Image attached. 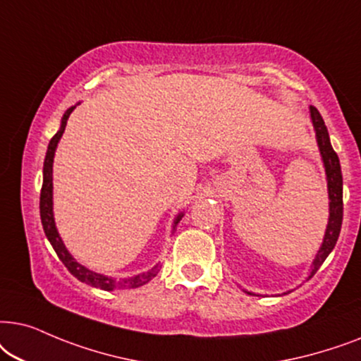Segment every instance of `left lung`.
Masks as SVG:
<instances>
[{
  "label": "left lung",
  "instance_id": "1",
  "mask_svg": "<svg viewBox=\"0 0 361 361\" xmlns=\"http://www.w3.org/2000/svg\"><path fill=\"white\" fill-rule=\"evenodd\" d=\"M312 125H314L317 145H319L322 161H324L325 168V176H326V191H329V223H326V229L324 234V241L322 246L317 251V256L312 261L309 277L310 279L314 274L319 271V267L324 264V261L329 257V254L334 251L337 239L340 236V229H342V219H343V178H342V168H340L338 155L331 148L329 130H326L324 118L319 110L315 107H309ZM246 294L256 295L252 292L244 290ZM289 294V292H284Z\"/></svg>",
  "mask_w": 361,
  "mask_h": 361
}]
</instances>
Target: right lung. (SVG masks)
<instances>
[{
    "mask_svg": "<svg viewBox=\"0 0 361 361\" xmlns=\"http://www.w3.org/2000/svg\"><path fill=\"white\" fill-rule=\"evenodd\" d=\"M77 105H72L66 110V114L62 115L61 118V127L54 137L51 138L49 145H47V152H46V158H44V168H42V188H41V198H39V213H41V223L42 228H44L46 238L49 239L51 246L54 247V251L57 254V257L61 259L62 264L69 269V272L72 276L79 279L80 282H85V284L97 287V289L102 290H117V289H137V287L145 286L147 282H150L153 277L157 276L160 267L153 266L152 269H148L145 272L135 274V276L130 277H122V279H115V277H109L104 276V274L94 272L82 266L80 262H77L72 254L67 251V247L62 243V239L59 236V231L56 228V221H54V211H52V165H54V155H56V148L57 143H59L62 133L66 130L67 120H69V115L72 114ZM183 213H178V216L173 221V231L176 229V224L180 223L181 218H183Z\"/></svg>",
    "mask_w": 361,
    "mask_h": 361,
    "instance_id": "1",
    "label": "right lung"
}]
</instances>
